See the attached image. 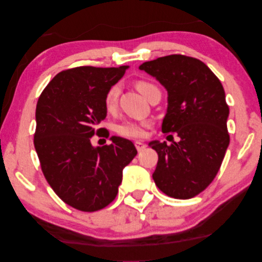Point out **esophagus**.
<instances>
[{
    "instance_id": "34e87169",
    "label": "esophagus",
    "mask_w": 262,
    "mask_h": 262,
    "mask_svg": "<svg viewBox=\"0 0 262 262\" xmlns=\"http://www.w3.org/2000/svg\"><path fill=\"white\" fill-rule=\"evenodd\" d=\"M135 146H136V148H137V150H138V152H141V150L146 148V144L141 143V141H136Z\"/></svg>"
}]
</instances>
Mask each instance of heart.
<instances>
[{"mask_svg": "<svg viewBox=\"0 0 262 262\" xmlns=\"http://www.w3.org/2000/svg\"><path fill=\"white\" fill-rule=\"evenodd\" d=\"M136 87L141 94H143L146 99L148 95L152 93L153 91L159 90L158 86L153 84L152 81L140 79L137 80ZM119 92H121V87L118 84H115L110 86L108 91L105 92L104 95V108L107 112L113 113L116 110L118 104V96ZM149 126L148 122H134V121H125L116 126V132L122 137H126V138H143L146 135V128Z\"/></svg>", "mask_w": 262, "mask_h": 262, "instance_id": "1", "label": "heart"}]
</instances>
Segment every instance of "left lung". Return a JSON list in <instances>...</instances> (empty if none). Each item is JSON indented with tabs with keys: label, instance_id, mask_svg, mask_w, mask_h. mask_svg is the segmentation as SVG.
<instances>
[{
	"label": "left lung",
	"instance_id": "8db88e82",
	"mask_svg": "<svg viewBox=\"0 0 262 262\" xmlns=\"http://www.w3.org/2000/svg\"><path fill=\"white\" fill-rule=\"evenodd\" d=\"M139 69L167 89L162 132L181 139L171 145L150 141L159 155L153 180L171 198H193L213 182L230 141L223 86L204 62L181 54L145 62Z\"/></svg>",
	"mask_w": 262,
	"mask_h": 262
}]
</instances>
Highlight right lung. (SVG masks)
<instances>
[{"mask_svg":"<svg viewBox=\"0 0 262 262\" xmlns=\"http://www.w3.org/2000/svg\"><path fill=\"white\" fill-rule=\"evenodd\" d=\"M126 69L77 67L61 71L36 103L34 147L41 170L55 193L81 212L100 210L116 198L123 168L137 155L135 145L121 137H112L113 143L102 147L91 144L92 137L103 130L98 125L107 116L105 92Z\"/></svg>","mask_w":262,"mask_h":262,"instance_id":"obj_1","label":"right lung"}]
</instances>
